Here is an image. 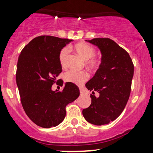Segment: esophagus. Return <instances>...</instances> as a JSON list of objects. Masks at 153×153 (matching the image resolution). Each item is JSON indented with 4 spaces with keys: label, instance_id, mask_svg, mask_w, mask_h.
I'll return each mask as SVG.
<instances>
[{
    "label": "esophagus",
    "instance_id": "esophagus-1",
    "mask_svg": "<svg viewBox=\"0 0 153 153\" xmlns=\"http://www.w3.org/2000/svg\"><path fill=\"white\" fill-rule=\"evenodd\" d=\"M80 94L81 95V96H82V95H84V94H85V91L82 90V89L80 88Z\"/></svg>",
    "mask_w": 153,
    "mask_h": 153
}]
</instances>
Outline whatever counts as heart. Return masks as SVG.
Returning <instances> with one entry per match:
<instances>
[{
  "label": "heart",
  "mask_w": 153,
  "mask_h": 153,
  "mask_svg": "<svg viewBox=\"0 0 153 153\" xmlns=\"http://www.w3.org/2000/svg\"><path fill=\"white\" fill-rule=\"evenodd\" d=\"M74 50L84 60L87 61V65L91 68H96L99 65V61L94 58L95 55L94 48L86 43H78L74 46ZM69 54V49L65 47L59 54V61L61 66L64 67L66 64L67 58ZM88 78V75L85 72H78L70 71L65 73L64 79L67 82H72L75 85H80L85 82Z\"/></svg>",
  "instance_id": "1"
}]
</instances>
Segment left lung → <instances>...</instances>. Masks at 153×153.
<instances>
[{"mask_svg":"<svg viewBox=\"0 0 153 153\" xmlns=\"http://www.w3.org/2000/svg\"><path fill=\"white\" fill-rule=\"evenodd\" d=\"M99 49L101 61L85 87L92 91L91 104L82 110L88 122L104 125L114 121L125 108L131 91L134 65L127 51L108 38L85 40ZM95 92L100 96L96 97Z\"/></svg>","mask_w":153,"mask_h":153,"instance_id":"1","label":"left lung"}]
</instances>
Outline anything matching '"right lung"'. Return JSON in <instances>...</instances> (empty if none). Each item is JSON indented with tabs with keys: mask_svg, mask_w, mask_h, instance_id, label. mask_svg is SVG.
Returning <instances> with one entry per match:
<instances>
[{
	"mask_svg": "<svg viewBox=\"0 0 153 153\" xmlns=\"http://www.w3.org/2000/svg\"><path fill=\"white\" fill-rule=\"evenodd\" d=\"M72 41L40 36L33 39L19 54L16 78L21 101L26 115L39 127L60 124L65 117L67 105L80 95L78 86L70 82L65 83L62 91L52 90L62 72L59 52Z\"/></svg>",
	"mask_w": 153,
	"mask_h": 153,
	"instance_id": "obj_1",
	"label": "right lung"
}]
</instances>
